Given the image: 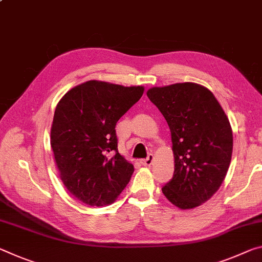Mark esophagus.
Listing matches in <instances>:
<instances>
[{
	"label": "esophagus",
	"instance_id": "esophagus-1",
	"mask_svg": "<svg viewBox=\"0 0 262 262\" xmlns=\"http://www.w3.org/2000/svg\"><path fill=\"white\" fill-rule=\"evenodd\" d=\"M152 162H154V155H152V154H149L147 159L142 160V162H141V163H142L144 167H150V165L152 164Z\"/></svg>",
	"mask_w": 262,
	"mask_h": 262
}]
</instances>
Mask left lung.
I'll return each instance as SVG.
<instances>
[{
	"label": "left lung",
	"instance_id": "1",
	"mask_svg": "<svg viewBox=\"0 0 262 262\" xmlns=\"http://www.w3.org/2000/svg\"><path fill=\"white\" fill-rule=\"evenodd\" d=\"M148 98L167 120L175 171L162 192L181 210L194 209L213 196L225 180L233 135L221 103L196 82L151 87Z\"/></svg>",
	"mask_w": 262,
	"mask_h": 262
}]
</instances>
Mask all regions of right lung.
<instances>
[{
  "label": "right lung",
  "mask_w": 262,
  "mask_h": 262,
  "mask_svg": "<svg viewBox=\"0 0 262 262\" xmlns=\"http://www.w3.org/2000/svg\"><path fill=\"white\" fill-rule=\"evenodd\" d=\"M143 92V86L89 80L57 103L50 135L53 157L65 188L84 204H112L130 181L134 165L118 150L115 126Z\"/></svg>",
  "instance_id": "obj_1"
}]
</instances>
